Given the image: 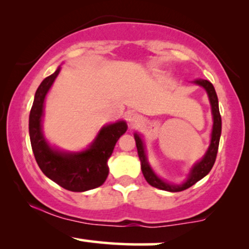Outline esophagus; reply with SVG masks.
Wrapping results in <instances>:
<instances>
[{"label": "esophagus", "mask_w": 249, "mask_h": 249, "mask_svg": "<svg viewBox=\"0 0 249 249\" xmlns=\"http://www.w3.org/2000/svg\"><path fill=\"white\" fill-rule=\"evenodd\" d=\"M141 121H142L141 116L137 114V112H131V114L127 116V122L131 126H135V125H138Z\"/></svg>", "instance_id": "obj_1"}]
</instances>
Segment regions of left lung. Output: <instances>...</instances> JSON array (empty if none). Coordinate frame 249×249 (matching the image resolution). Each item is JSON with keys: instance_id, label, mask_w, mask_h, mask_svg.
<instances>
[{"instance_id": "8db88e82", "label": "left lung", "mask_w": 249, "mask_h": 249, "mask_svg": "<svg viewBox=\"0 0 249 249\" xmlns=\"http://www.w3.org/2000/svg\"><path fill=\"white\" fill-rule=\"evenodd\" d=\"M196 84L203 86L205 90L207 91L208 98H210L211 105H212V112H213V132H212V140H211V145L208 148L206 155L204 156V158L201 159L199 163L195 165L194 168L191 170V173L189 175L188 180L184 182L183 184L181 185H172L168 184L166 182L156 177V174L152 172V170L149 166L147 158H145L144 154V148L143 143H142L141 138L139 137L138 134H134L135 143H137L138 148V154L139 158H140L141 161V170L142 173H143V177L147 182L152 187L161 189V190H166L171 192H178L183 191L185 189L190 188L191 185H194L196 182L201 180L204 177L210 173V171L213 167L215 163V159H216L217 150H218V143H220V137H221V127H222V122H221V115L220 110H218V100L216 92H215V89L213 84L208 81H201V79H198V81L195 82Z\"/></svg>"}]
</instances>
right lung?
Returning <instances> with one entry per match:
<instances>
[{"instance_id":"obj_1","label":"right lung","mask_w":249,"mask_h":249,"mask_svg":"<svg viewBox=\"0 0 249 249\" xmlns=\"http://www.w3.org/2000/svg\"><path fill=\"white\" fill-rule=\"evenodd\" d=\"M60 68L43 79L36 90L29 114V137L37 165L49 178L66 190L82 192L98 188L108 177L107 161L116 142L127 130L125 122L105 126L88 150L79 154H62L49 147L41 130L43 104Z\"/></svg>"}]
</instances>
